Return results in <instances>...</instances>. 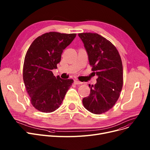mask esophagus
Here are the masks:
<instances>
[{
  "label": "esophagus",
  "mask_w": 150,
  "mask_h": 150,
  "mask_svg": "<svg viewBox=\"0 0 150 150\" xmlns=\"http://www.w3.org/2000/svg\"><path fill=\"white\" fill-rule=\"evenodd\" d=\"M74 83H75L76 84H77V85H80V84H83L82 82H81V81H78V80H75V81H74Z\"/></svg>",
  "instance_id": "1"
}]
</instances>
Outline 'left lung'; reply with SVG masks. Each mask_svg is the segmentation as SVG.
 I'll return each instance as SVG.
<instances>
[{"instance_id":"1","label":"left lung","mask_w":150,"mask_h":150,"mask_svg":"<svg viewBox=\"0 0 150 150\" xmlns=\"http://www.w3.org/2000/svg\"><path fill=\"white\" fill-rule=\"evenodd\" d=\"M78 36L87 51L92 70L98 76L91 86L89 96L83 99L89 112L101 114L111 109L119 99L123 87V66L116 47L97 33H83Z\"/></svg>"}]
</instances>
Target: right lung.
<instances>
[{
    "mask_svg": "<svg viewBox=\"0 0 150 150\" xmlns=\"http://www.w3.org/2000/svg\"><path fill=\"white\" fill-rule=\"evenodd\" d=\"M76 33L55 31L36 38L26 53L23 66V80L33 106L42 112L54 111L61 106L66 92L74 83L63 80L52 72L57 68L61 54Z\"/></svg>",
    "mask_w": 150,
    "mask_h": 150,
    "instance_id": "add662e5",
    "label": "right lung"
}]
</instances>
